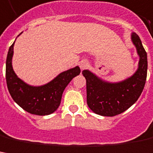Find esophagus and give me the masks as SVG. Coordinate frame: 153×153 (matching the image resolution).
<instances>
[{"label": "esophagus", "mask_w": 153, "mask_h": 153, "mask_svg": "<svg viewBox=\"0 0 153 153\" xmlns=\"http://www.w3.org/2000/svg\"><path fill=\"white\" fill-rule=\"evenodd\" d=\"M80 67H81V69L84 70L86 69L88 66V60H82L81 62H80Z\"/></svg>", "instance_id": "esophagus-1"}]
</instances>
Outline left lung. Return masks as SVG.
Instances as JSON below:
<instances>
[{
  "label": "left lung",
  "instance_id": "1",
  "mask_svg": "<svg viewBox=\"0 0 153 153\" xmlns=\"http://www.w3.org/2000/svg\"><path fill=\"white\" fill-rule=\"evenodd\" d=\"M131 41L139 55L136 71L119 82H106L89 70L82 71L87 82V103L90 109L102 116H115L137 101L143 91L147 74V55L139 36L131 33Z\"/></svg>",
  "mask_w": 153,
  "mask_h": 153
}]
</instances>
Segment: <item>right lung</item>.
Instances as JSON below:
<instances>
[{"label": "right lung", "mask_w": 153, "mask_h": 153, "mask_svg": "<svg viewBox=\"0 0 153 153\" xmlns=\"http://www.w3.org/2000/svg\"><path fill=\"white\" fill-rule=\"evenodd\" d=\"M14 44L15 42L9 48L6 62L7 88L12 99L25 111L32 114L48 115L54 113L60 106L66 86L73 77L80 74L79 66L61 72L45 85L38 87L28 85L17 76L12 68Z\"/></svg>", "instance_id": "right-lung-1"}]
</instances>
